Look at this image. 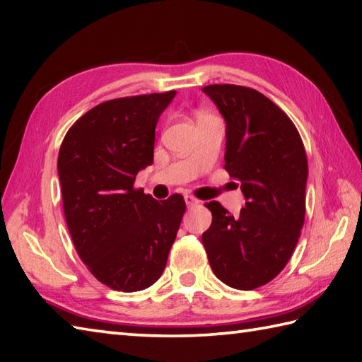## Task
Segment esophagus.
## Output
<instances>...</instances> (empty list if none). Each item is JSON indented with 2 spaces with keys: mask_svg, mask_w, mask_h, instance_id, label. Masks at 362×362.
Here are the masks:
<instances>
[{
  "mask_svg": "<svg viewBox=\"0 0 362 362\" xmlns=\"http://www.w3.org/2000/svg\"><path fill=\"white\" fill-rule=\"evenodd\" d=\"M185 204H187V206H193V205H197V204H199V201H197L196 197L187 194V196H185Z\"/></svg>",
  "mask_w": 362,
  "mask_h": 362,
  "instance_id": "obj_1",
  "label": "esophagus"
}]
</instances>
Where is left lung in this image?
I'll return each instance as SVG.
<instances>
[{"instance_id":"1","label":"left lung","mask_w":362,"mask_h":362,"mask_svg":"<svg viewBox=\"0 0 362 362\" xmlns=\"http://www.w3.org/2000/svg\"><path fill=\"white\" fill-rule=\"evenodd\" d=\"M204 93L226 121V169L245 197L238 216L219 202L202 243L218 279L250 291L286 266L305 222L308 160L296 126L259 91L222 83Z\"/></svg>"}]
</instances>
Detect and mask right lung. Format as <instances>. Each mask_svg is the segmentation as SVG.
Listing matches in <instances>:
<instances>
[{"label": "right lung", "instance_id": "1", "mask_svg": "<svg viewBox=\"0 0 362 362\" xmlns=\"http://www.w3.org/2000/svg\"><path fill=\"white\" fill-rule=\"evenodd\" d=\"M175 91L112 99L68 130L59 151L68 230L83 264L115 291L149 288L163 274L185 213L173 194L156 201L134 189L153 161L156 126Z\"/></svg>", "mask_w": 362, "mask_h": 362}]
</instances>
